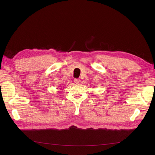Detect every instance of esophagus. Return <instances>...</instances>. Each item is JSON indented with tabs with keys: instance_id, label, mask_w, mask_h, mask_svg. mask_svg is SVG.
Listing matches in <instances>:
<instances>
[{
	"instance_id": "1",
	"label": "esophagus",
	"mask_w": 155,
	"mask_h": 155,
	"mask_svg": "<svg viewBox=\"0 0 155 155\" xmlns=\"http://www.w3.org/2000/svg\"><path fill=\"white\" fill-rule=\"evenodd\" d=\"M75 82L76 84H79L80 83V79H75Z\"/></svg>"
}]
</instances>
